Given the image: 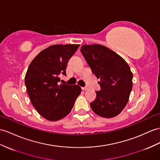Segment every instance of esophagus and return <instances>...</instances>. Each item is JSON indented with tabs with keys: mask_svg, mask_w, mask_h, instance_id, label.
I'll list each match as a JSON object with an SVG mask.
<instances>
[{
	"mask_svg": "<svg viewBox=\"0 0 160 160\" xmlns=\"http://www.w3.org/2000/svg\"><path fill=\"white\" fill-rule=\"evenodd\" d=\"M82 89L83 90H85V91H86V90H88V88H87V87H83L82 88Z\"/></svg>",
	"mask_w": 160,
	"mask_h": 160,
	"instance_id": "esophagus-1",
	"label": "esophagus"
}]
</instances>
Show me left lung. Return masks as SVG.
Returning <instances> with one entry per match:
<instances>
[{
  "label": "left lung",
  "instance_id": "1",
  "mask_svg": "<svg viewBox=\"0 0 160 160\" xmlns=\"http://www.w3.org/2000/svg\"><path fill=\"white\" fill-rule=\"evenodd\" d=\"M81 52L92 72L100 79V90L90 103L92 111L105 118L119 115L126 106L132 89V72L118 53L102 45H84Z\"/></svg>",
  "mask_w": 160,
  "mask_h": 160
}]
</instances>
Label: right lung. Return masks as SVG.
<instances>
[{
	"label": "right lung",
	"mask_w": 160,
	"mask_h": 160,
	"mask_svg": "<svg viewBox=\"0 0 160 160\" xmlns=\"http://www.w3.org/2000/svg\"><path fill=\"white\" fill-rule=\"evenodd\" d=\"M79 45H53L43 49L30 64L25 76L27 92L34 107L42 118L60 120L71 111L81 93L78 85L59 84L66 75L68 60Z\"/></svg>",
	"instance_id": "1"
}]
</instances>
